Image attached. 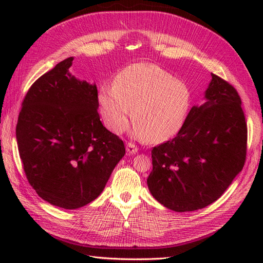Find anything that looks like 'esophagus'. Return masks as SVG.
<instances>
[{"instance_id":"34e87169","label":"esophagus","mask_w":263,"mask_h":263,"mask_svg":"<svg viewBox=\"0 0 263 263\" xmlns=\"http://www.w3.org/2000/svg\"><path fill=\"white\" fill-rule=\"evenodd\" d=\"M138 147L136 146V144H133L132 142H127V144H126V152H127V154H131V155H133V154H136V153H138Z\"/></svg>"}]
</instances>
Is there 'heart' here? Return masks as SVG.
Returning <instances> with one entry per match:
<instances>
[{
	"mask_svg": "<svg viewBox=\"0 0 263 263\" xmlns=\"http://www.w3.org/2000/svg\"><path fill=\"white\" fill-rule=\"evenodd\" d=\"M98 99L104 122L110 131H125L132 115L137 138L161 143L183 128L192 95L185 83L158 65L138 63L120 71L114 87L103 88Z\"/></svg>",
	"mask_w": 263,
	"mask_h": 263,
	"instance_id": "1",
	"label": "heart"
}]
</instances>
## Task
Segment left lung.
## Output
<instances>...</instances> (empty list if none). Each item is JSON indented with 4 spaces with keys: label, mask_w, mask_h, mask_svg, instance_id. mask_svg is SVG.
<instances>
[{
    "label": "left lung",
    "mask_w": 263,
    "mask_h": 263,
    "mask_svg": "<svg viewBox=\"0 0 263 263\" xmlns=\"http://www.w3.org/2000/svg\"><path fill=\"white\" fill-rule=\"evenodd\" d=\"M205 103L193 106L182 130L152 150L148 187L166 208L194 211L215 202L242 171L248 125L230 82L211 73Z\"/></svg>",
    "instance_id": "1"
}]
</instances>
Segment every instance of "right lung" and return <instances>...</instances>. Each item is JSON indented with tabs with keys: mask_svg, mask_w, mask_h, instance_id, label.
I'll return each mask as SVG.
<instances>
[{
	"mask_svg": "<svg viewBox=\"0 0 263 263\" xmlns=\"http://www.w3.org/2000/svg\"><path fill=\"white\" fill-rule=\"evenodd\" d=\"M68 58L32 83L22 102L16 142L28 182L63 209L90 203L125 154L97 111L96 85L71 74Z\"/></svg>",
	"mask_w": 263,
	"mask_h": 263,
	"instance_id": "obj_1",
	"label": "right lung"
}]
</instances>
